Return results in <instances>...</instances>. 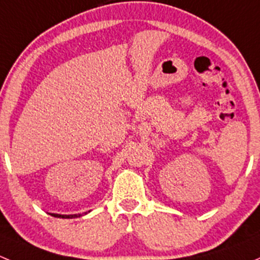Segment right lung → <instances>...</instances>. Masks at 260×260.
<instances>
[{"label":"right lung","instance_id":"right-lung-1","mask_svg":"<svg viewBox=\"0 0 260 260\" xmlns=\"http://www.w3.org/2000/svg\"><path fill=\"white\" fill-rule=\"evenodd\" d=\"M86 214V213H84ZM52 216H55V218H63V219H72V218H79V216H81V214H72V215H61V214H51Z\"/></svg>","mask_w":260,"mask_h":260}]
</instances>
